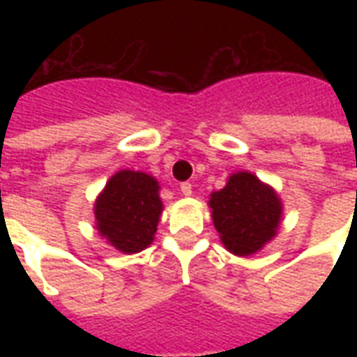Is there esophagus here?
I'll list each match as a JSON object with an SVG mask.
<instances>
[{"instance_id":"esophagus-1","label":"esophagus","mask_w":357,"mask_h":357,"mask_svg":"<svg viewBox=\"0 0 357 357\" xmlns=\"http://www.w3.org/2000/svg\"><path fill=\"white\" fill-rule=\"evenodd\" d=\"M179 190H181V195L183 196H190L192 195V185L189 181H185V183L179 185Z\"/></svg>"}]
</instances>
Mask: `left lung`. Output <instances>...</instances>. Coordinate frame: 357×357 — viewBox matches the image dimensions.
<instances>
[{
	"mask_svg": "<svg viewBox=\"0 0 357 357\" xmlns=\"http://www.w3.org/2000/svg\"><path fill=\"white\" fill-rule=\"evenodd\" d=\"M213 224L220 241L235 255L259 252L282 220V200L271 185H265L250 172H235L226 187L209 198Z\"/></svg>",
	"mask_w": 357,
	"mask_h": 357,
	"instance_id": "1",
	"label": "left lung"
}]
</instances>
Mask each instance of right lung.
I'll return each mask as SVG.
<instances>
[{
	"mask_svg": "<svg viewBox=\"0 0 357 357\" xmlns=\"http://www.w3.org/2000/svg\"><path fill=\"white\" fill-rule=\"evenodd\" d=\"M161 211L157 179L135 170L114 174L94 204L96 229L123 254H137L150 246Z\"/></svg>",
	"mask_w": 357,
	"mask_h": 357,
	"instance_id": "1",
	"label": "right lung"
}]
</instances>
